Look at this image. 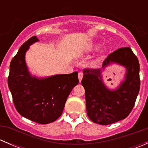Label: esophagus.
I'll list each match as a JSON object with an SVG mask.
<instances>
[{
  "label": "esophagus",
  "mask_w": 148,
  "mask_h": 148,
  "mask_svg": "<svg viewBox=\"0 0 148 148\" xmlns=\"http://www.w3.org/2000/svg\"><path fill=\"white\" fill-rule=\"evenodd\" d=\"M82 77H83V73H82V72L79 73L78 78H79V82H81L82 79Z\"/></svg>",
  "instance_id": "34e87169"
}]
</instances>
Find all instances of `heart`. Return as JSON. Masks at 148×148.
I'll return each instance as SVG.
<instances>
[{"label":"heart","mask_w":148,"mask_h":148,"mask_svg":"<svg viewBox=\"0 0 148 148\" xmlns=\"http://www.w3.org/2000/svg\"><path fill=\"white\" fill-rule=\"evenodd\" d=\"M99 48V45H95L94 46V49H95V50H96V49H98Z\"/></svg>","instance_id":"heart-1"}]
</instances>
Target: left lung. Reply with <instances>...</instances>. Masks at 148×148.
Listing matches in <instances>:
<instances>
[{
    "label": "left lung",
    "mask_w": 148,
    "mask_h": 148,
    "mask_svg": "<svg viewBox=\"0 0 148 148\" xmlns=\"http://www.w3.org/2000/svg\"><path fill=\"white\" fill-rule=\"evenodd\" d=\"M114 63L126 68L125 80L115 90L103 83L102 69H84L82 84L85 89L86 112L92 122L107 125L125 119L132 111L140 86V64L132 49L120 48L110 53L102 69Z\"/></svg>",
    "instance_id": "8db88e82"
}]
</instances>
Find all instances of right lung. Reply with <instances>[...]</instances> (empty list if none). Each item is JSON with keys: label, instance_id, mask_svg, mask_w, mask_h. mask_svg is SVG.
Listing matches in <instances>:
<instances>
[{"label": "right lung", "instance_id": "1", "mask_svg": "<svg viewBox=\"0 0 148 148\" xmlns=\"http://www.w3.org/2000/svg\"><path fill=\"white\" fill-rule=\"evenodd\" d=\"M37 41L38 38L32 36L21 46L10 62L8 84L18 112L28 120L44 125L60 117L79 79L77 71L46 78L31 76L25 54L29 46Z\"/></svg>", "mask_w": 148, "mask_h": 148}]
</instances>
